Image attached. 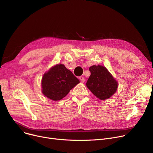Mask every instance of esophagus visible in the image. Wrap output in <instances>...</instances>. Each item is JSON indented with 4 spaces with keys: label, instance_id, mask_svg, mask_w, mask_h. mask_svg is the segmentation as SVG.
I'll use <instances>...</instances> for the list:
<instances>
[{
    "label": "esophagus",
    "instance_id": "1",
    "mask_svg": "<svg viewBox=\"0 0 153 153\" xmlns=\"http://www.w3.org/2000/svg\"><path fill=\"white\" fill-rule=\"evenodd\" d=\"M79 80H80V81H81L82 82H85V79H84V77H82V76H80V77H79Z\"/></svg>",
    "mask_w": 153,
    "mask_h": 153
}]
</instances>
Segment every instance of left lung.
Instances as JSON below:
<instances>
[{
    "instance_id": "1",
    "label": "left lung",
    "mask_w": 153,
    "mask_h": 153,
    "mask_svg": "<svg viewBox=\"0 0 153 153\" xmlns=\"http://www.w3.org/2000/svg\"><path fill=\"white\" fill-rule=\"evenodd\" d=\"M89 71L91 76L86 85L94 95L105 100L115 93L118 83L105 67L94 65L89 68Z\"/></svg>"
}]
</instances>
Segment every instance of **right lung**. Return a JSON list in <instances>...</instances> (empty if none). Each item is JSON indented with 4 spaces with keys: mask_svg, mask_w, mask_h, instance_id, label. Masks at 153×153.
I'll use <instances>...</instances> for the list:
<instances>
[{
    "mask_svg": "<svg viewBox=\"0 0 153 153\" xmlns=\"http://www.w3.org/2000/svg\"><path fill=\"white\" fill-rule=\"evenodd\" d=\"M80 82L79 80L63 64H58L45 73L42 78V92L53 100H59Z\"/></svg>",
    "mask_w": 153,
    "mask_h": 153,
    "instance_id": "obj_1",
    "label": "right lung"
}]
</instances>
